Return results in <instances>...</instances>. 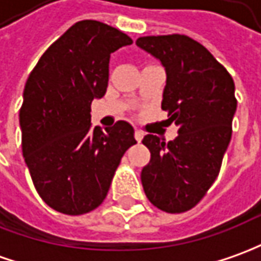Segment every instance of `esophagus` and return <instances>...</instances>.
Instances as JSON below:
<instances>
[{
	"instance_id": "1",
	"label": "esophagus",
	"mask_w": 261,
	"mask_h": 261,
	"mask_svg": "<svg viewBox=\"0 0 261 261\" xmlns=\"http://www.w3.org/2000/svg\"><path fill=\"white\" fill-rule=\"evenodd\" d=\"M134 137H136V140H137L138 143H140V141L143 140V137H144V133L140 130H136V133H134Z\"/></svg>"
}]
</instances>
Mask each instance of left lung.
Instances as JSON below:
<instances>
[{
  "instance_id": "left-lung-1",
  "label": "left lung",
  "mask_w": 261,
  "mask_h": 261,
  "mask_svg": "<svg viewBox=\"0 0 261 261\" xmlns=\"http://www.w3.org/2000/svg\"><path fill=\"white\" fill-rule=\"evenodd\" d=\"M138 47L166 70L161 108L178 136L166 143L147 134L150 163L141 170L147 198L166 213L193 208L219 175L231 138L234 81L208 49L187 35L140 37Z\"/></svg>"
}]
</instances>
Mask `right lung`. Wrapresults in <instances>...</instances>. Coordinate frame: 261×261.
I'll use <instances>...</instances> for the list:
<instances>
[{"mask_svg":"<svg viewBox=\"0 0 261 261\" xmlns=\"http://www.w3.org/2000/svg\"><path fill=\"white\" fill-rule=\"evenodd\" d=\"M133 44L94 19L70 27L38 60L19 110L22 155L35 190L57 212L80 216L104 201L134 128L91 127V102L107 91L110 56Z\"/></svg>","mask_w":261,"mask_h":261,"instance_id":"right-lung-1","label":"right lung"}]
</instances>
